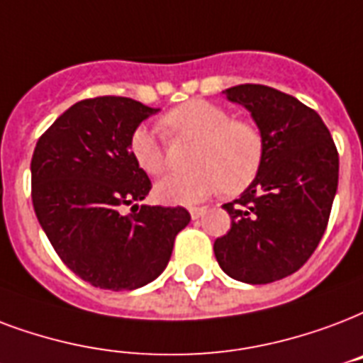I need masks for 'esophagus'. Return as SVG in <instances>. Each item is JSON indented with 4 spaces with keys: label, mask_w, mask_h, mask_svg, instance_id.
Returning a JSON list of instances; mask_svg holds the SVG:
<instances>
[{
    "label": "esophagus",
    "mask_w": 363,
    "mask_h": 363,
    "mask_svg": "<svg viewBox=\"0 0 363 363\" xmlns=\"http://www.w3.org/2000/svg\"><path fill=\"white\" fill-rule=\"evenodd\" d=\"M203 215H206V209H203V207H190V217H192L194 220L203 217Z\"/></svg>",
    "instance_id": "obj_1"
}]
</instances>
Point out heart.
I'll return each instance as SVG.
<instances>
[{"mask_svg":"<svg viewBox=\"0 0 363 363\" xmlns=\"http://www.w3.org/2000/svg\"><path fill=\"white\" fill-rule=\"evenodd\" d=\"M162 125L175 137L198 140L188 173H175L156 184L157 200L171 206H196L220 192L236 194L255 181L262 165L264 143L259 129L234 120L226 108L209 101H190L163 116ZM129 152L148 175H162L167 157L156 129L138 125L129 138Z\"/></svg>","mask_w":363,"mask_h":363,"instance_id":"1","label":"heart"}]
</instances>
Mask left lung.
Segmentation results:
<instances>
[{
    "label": "left lung",
    "mask_w": 363,
    "mask_h": 363,
    "mask_svg": "<svg viewBox=\"0 0 363 363\" xmlns=\"http://www.w3.org/2000/svg\"><path fill=\"white\" fill-rule=\"evenodd\" d=\"M259 127L262 165L238 200L225 203L228 234L215 240L218 267L243 284H270L311 259L328 226L339 156L322 118L295 96L255 83L225 91Z\"/></svg>",
    "instance_id": "left-lung-1"
}]
</instances>
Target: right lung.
I'll return each mask as SVG.
<instances>
[{
    "label": "right lung",
    "mask_w": 363,
    "mask_h": 363,
    "mask_svg": "<svg viewBox=\"0 0 363 363\" xmlns=\"http://www.w3.org/2000/svg\"><path fill=\"white\" fill-rule=\"evenodd\" d=\"M157 112L127 96L87 99L59 116L35 145V217L66 267L101 289L131 291L156 280L190 223L184 207L140 206L152 184L133 160L129 138Z\"/></svg>",
    "instance_id": "add662e5"
}]
</instances>
